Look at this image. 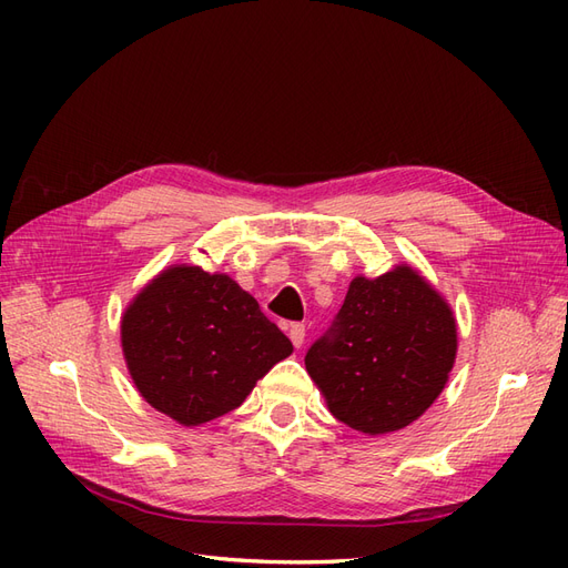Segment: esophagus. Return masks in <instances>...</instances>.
Returning a JSON list of instances; mask_svg holds the SVG:
<instances>
[{
    "instance_id": "1",
    "label": "esophagus",
    "mask_w": 568,
    "mask_h": 568,
    "mask_svg": "<svg viewBox=\"0 0 568 568\" xmlns=\"http://www.w3.org/2000/svg\"><path fill=\"white\" fill-rule=\"evenodd\" d=\"M288 338L294 343L296 348H301L305 343V324H291L288 326Z\"/></svg>"
}]
</instances>
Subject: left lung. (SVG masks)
Here are the masks:
<instances>
[{"mask_svg":"<svg viewBox=\"0 0 568 568\" xmlns=\"http://www.w3.org/2000/svg\"><path fill=\"white\" fill-rule=\"evenodd\" d=\"M457 322L422 272L403 263L351 282L332 329L305 355V369L332 415L367 436L417 422L450 379Z\"/></svg>","mask_w":568,"mask_h":568,"instance_id":"left-lung-1","label":"left lung"}]
</instances>
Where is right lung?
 I'll return each instance as SVG.
<instances>
[{"label":"right lung","mask_w":568,"mask_h":568,"mask_svg":"<svg viewBox=\"0 0 568 568\" xmlns=\"http://www.w3.org/2000/svg\"><path fill=\"white\" fill-rule=\"evenodd\" d=\"M120 343L142 398L182 426L227 415L294 353L230 274L194 265L163 270L132 298Z\"/></svg>","instance_id":"obj_1"}]
</instances>
